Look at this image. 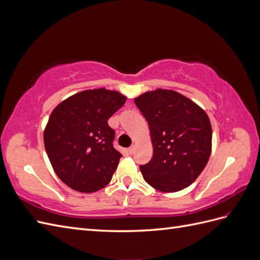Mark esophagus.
Masks as SVG:
<instances>
[{"label":"esophagus","mask_w":260,"mask_h":260,"mask_svg":"<svg viewBox=\"0 0 260 260\" xmlns=\"http://www.w3.org/2000/svg\"><path fill=\"white\" fill-rule=\"evenodd\" d=\"M135 149H136V146L132 145V146H130V147L128 148V152H129L130 154H133V153H135Z\"/></svg>","instance_id":"34e87169"}]
</instances>
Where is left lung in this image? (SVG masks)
<instances>
[{
	"label": "left lung",
	"mask_w": 260,
	"mask_h": 260,
	"mask_svg": "<svg viewBox=\"0 0 260 260\" xmlns=\"http://www.w3.org/2000/svg\"><path fill=\"white\" fill-rule=\"evenodd\" d=\"M146 119L153 157L140 169L146 182L161 192L191 185L211 153V124L193 101L172 90L157 89L135 99Z\"/></svg>",
	"instance_id": "8db88e82"
}]
</instances>
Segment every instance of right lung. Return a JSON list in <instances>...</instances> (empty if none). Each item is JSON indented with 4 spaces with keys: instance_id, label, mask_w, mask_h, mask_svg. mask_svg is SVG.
<instances>
[{
    "instance_id": "obj_1",
    "label": "right lung",
    "mask_w": 260,
    "mask_h": 260,
    "mask_svg": "<svg viewBox=\"0 0 260 260\" xmlns=\"http://www.w3.org/2000/svg\"><path fill=\"white\" fill-rule=\"evenodd\" d=\"M127 98L106 89L86 90L62 101L44 130V146L57 177L73 190L93 193L111 182L122 156L107 120Z\"/></svg>"
}]
</instances>
